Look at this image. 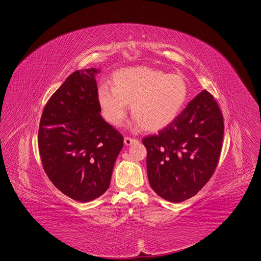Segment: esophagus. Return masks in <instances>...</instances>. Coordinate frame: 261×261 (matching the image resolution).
Listing matches in <instances>:
<instances>
[{"label": "esophagus", "mask_w": 261, "mask_h": 261, "mask_svg": "<svg viewBox=\"0 0 261 261\" xmlns=\"http://www.w3.org/2000/svg\"><path fill=\"white\" fill-rule=\"evenodd\" d=\"M137 140L135 138H131V137H125L124 138V143L128 146V145H131L133 142H136Z\"/></svg>", "instance_id": "esophagus-1"}]
</instances>
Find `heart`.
<instances>
[{
  "label": "heart",
  "instance_id": "1",
  "mask_svg": "<svg viewBox=\"0 0 261 261\" xmlns=\"http://www.w3.org/2000/svg\"><path fill=\"white\" fill-rule=\"evenodd\" d=\"M188 96V85L180 74H168L148 67L120 70L112 77V87L97 88L96 99L102 118L114 126L124 122L129 105L136 125L159 131L181 113Z\"/></svg>",
  "mask_w": 261,
  "mask_h": 261
}]
</instances>
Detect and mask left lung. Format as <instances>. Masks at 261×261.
Listing matches in <instances>:
<instances>
[{
  "label": "left lung",
  "mask_w": 261,
  "mask_h": 261,
  "mask_svg": "<svg viewBox=\"0 0 261 261\" xmlns=\"http://www.w3.org/2000/svg\"><path fill=\"white\" fill-rule=\"evenodd\" d=\"M223 138L222 112L214 96L202 90L172 124L142 139L153 191L174 203L197 194L218 166Z\"/></svg>",
  "instance_id": "left-lung-1"
}]
</instances>
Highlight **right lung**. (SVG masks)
<instances>
[{"mask_svg":"<svg viewBox=\"0 0 261 261\" xmlns=\"http://www.w3.org/2000/svg\"><path fill=\"white\" fill-rule=\"evenodd\" d=\"M72 73L46 102L39 123L38 149L51 183L68 197L89 202L109 188L123 136L100 116L95 74Z\"/></svg>","mask_w":261,"mask_h":261,"instance_id":"obj_1","label":"right lung"}]
</instances>
